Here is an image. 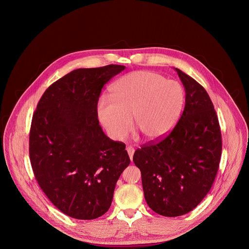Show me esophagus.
<instances>
[{
  "mask_svg": "<svg viewBox=\"0 0 249 249\" xmlns=\"http://www.w3.org/2000/svg\"><path fill=\"white\" fill-rule=\"evenodd\" d=\"M127 152H128V155H129V158H130V160H131V161L133 160V156H134V152H135V150H134V148L133 147H127Z\"/></svg>",
  "mask_w": 249,
  "mask_h": 249,
  "instance_id": "34e87169",
  "label": "esophagus"
}]
</instances>
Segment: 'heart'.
Masks as SVG:
<instances>
[{"mask_svg": "<svg viewBox=\"0 0 249 249\" xmlns=\"http://www.w3.org/2000/svg\"><path fill=\"white\" fill-rule=\"evenodd\" d=\"M110 99L97 103V116L109 136L124 140L135 129L147 142L163 139L173 129L184 103L182 87L150 71H137L115 81Z\"/></svg>", "mask_w": 249, "mask_h": 249, "instance_id": "heart-1", "label": "heart"}]
</instances>
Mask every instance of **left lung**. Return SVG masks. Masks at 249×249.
Here are the masks:
<instances>
[{
	"label": "left lung",
	"mask_w": 249,
	"mask_h": 249,
	"mask_svg": "<svg viewBox=\"0 0 249 249\" xmlns=\"http://www.w3.org/2000/svg\"><path fill=\"white\" fill-rule=\"evenodd\" d=\"M175 71L186 93L183 112L163 140L144 145L133 157L147 204L164 217L185 215L200 204L214 183L222 155L220 124L209 94Z\"/></svg>",
	"instance_id": "1"
}]
</instances>
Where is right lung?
I'll return each mask as SVG.
<instances>
[{"label": "right lung", "mask_w": 249, "mask_h": 249, "mask_svg": "<svg viewBox=\"0 0 249 249\" xmlns=\"http://www.w3.org/2000/svg\"><path fill=\"white\" fill-rule=\"evenodd\" d=\"M124 69L74 70L45 90L33 113L29 158L34 176L54 206L71 218L104 215L130 163L125 144L106 136L97 119L103 86Z\"/></svg>", "instance_id": "1"}]
</instances>
